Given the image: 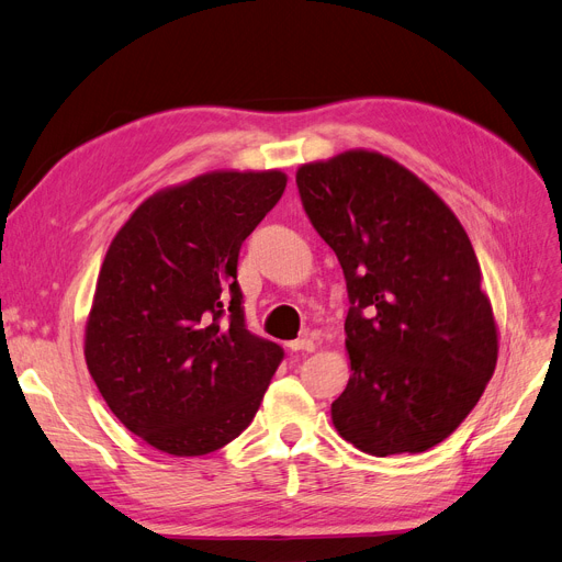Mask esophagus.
Wrapping results in <instances>:
<instances>
[{"label":"esophagus","mask_w":562,"mask_h":562,"mask_svg":"<svg viewBox=\"0 0 562 562\" xmlns=\"http://www.w3.org/2000/svg\"><path fill=\"white\" fill-rule=\"evenodd\" d=\"M288 347H290L292 351H315V342L308 340V338L292 340V342H288Z\"/></svg>","instance_id":"esophagus-1"}]
</instances>
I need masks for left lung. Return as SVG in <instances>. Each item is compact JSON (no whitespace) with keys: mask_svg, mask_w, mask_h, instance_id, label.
Returning a JSON list of instances; mask_svg holds the SVG:
<instances>
[{"mask_svg":"<svg viewBox=\"0 0 562 562\" xmlns=\"http://www.w3.org/2000/svg\"><path fill=\"white\" fill-rule=\"evenodd\" d=\"M296 188L347 281L351 376L334 426L372 456L436 447L476 406L499 351L463 224L379 151L306 162Z\"/></svg>","mask_w":562,"mask_h":562,"instance_id":"1","label":"left lung"}]
</instances>
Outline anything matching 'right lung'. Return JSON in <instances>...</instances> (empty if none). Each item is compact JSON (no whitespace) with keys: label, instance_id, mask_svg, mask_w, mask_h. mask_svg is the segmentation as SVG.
<instances>
[{"label":"right lung","instance_id":"add662e5","mask_svg":"<svg viewBox=\"0 0 562 562\" xmlns=\"http://www.w3.org/2000/svg\"><path fill=\"white\" fill-rule=\"evenodd\" d=\"M220 170L158 190L117 231L86 324V366L131 434L204 456L251 424L283 349L245 324L238 256L285 190Z\"/></svg>","mask_w":562,"mask_h":562}]
</instances>
